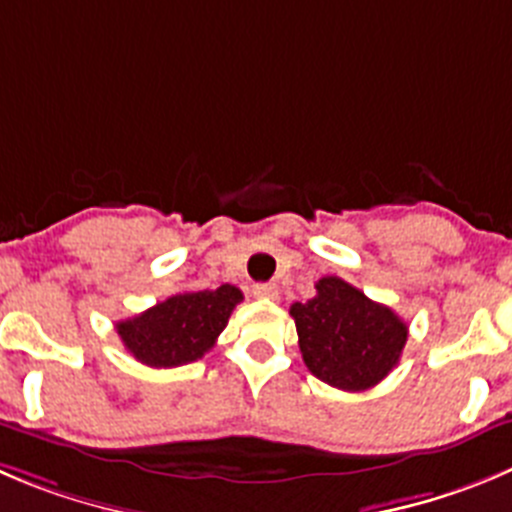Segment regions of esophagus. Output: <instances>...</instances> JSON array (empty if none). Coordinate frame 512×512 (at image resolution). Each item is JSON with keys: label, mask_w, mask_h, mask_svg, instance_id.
<instances>
[{"label": "esophagus", "mask_w": 512, "mask_h": 512, "mask_svg": "<svg viewBox=\"0 0 512 512\" xmlns=\"http://www.w3.org/2000/svg\"><path fill=\"white\" fill-rule=\"evenodd\" d=\"M252 295H255L257 300H265V303H272V300L280 298V290H278V285L260 283V285H255V288H252Z\"/></svg>", "instance_id": "34e87169"}]
</instances>
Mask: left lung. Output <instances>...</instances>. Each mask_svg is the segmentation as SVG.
<instances>
[{"label":"left lung","mask_w":512,"mask_h":512,"mask_svg":"<svg viewBox=\"0 0 512 512\" xmlns=\"http://www.w3.org/2000/svg\"><path fill=\"white\" fill-rule=\"evenodd\" d=\"M298 346L313 376L343 391H366L399 364L407 323L346 280L328 275L315 298L290 305Z\"/></svg>","instance_id":"left-lung-1"}]
</instances>
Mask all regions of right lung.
<instances>
[{
    "mask_svg": "<svg viewBox=\"0 0 512 512\" xmlns=\"http://www.w3.org/2000/svg\"><path fill=\"white\" fill-rule=\"evenodd\" d=\"M240 300L242 290L234 285L179 293L116 323V331L136 361L151 369H174L202 358L217 343Z\"/></svg>",
    "mask_w": 512,
    "mask_h": 512,
    "instance_id": "obj_1",
    "label": "right lung"
}]
</instances>
